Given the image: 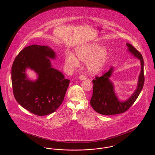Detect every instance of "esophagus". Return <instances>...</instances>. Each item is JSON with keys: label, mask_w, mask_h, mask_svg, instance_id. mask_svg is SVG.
<instances>
[{"label": "esophagus", "mask_w": 155, "mask_h": 155, "mask_svg": "<svg viewBox=\"0 0 155 155\" xmlns=\"http://www.w3.org/2000/svg\"><path fill=\"white\" fill-rule=\"evenodd\" d=\"M79 78H80V79L81 80H85L87 79L86 76H85V75H83V74L80 75V77H79Z\"/></svg>", "instance_id": "1"}]
</instances>
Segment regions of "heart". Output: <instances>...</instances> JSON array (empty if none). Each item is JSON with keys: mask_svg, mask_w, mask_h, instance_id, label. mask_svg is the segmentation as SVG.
Here are the masks:
<instances>
[{"mask_svg": "<svg viewBox=\"0 0 155 155\" xmlns=\"http://www.w3.org/2000/svg\"><path fill=\"white\" fill-rule=\"evenodd\" d=\"M97 44H89L78 48L75 53L77 58L87 63L89 73L95 74L101 73L106 66L109 58V53L106 48ZM66 64L68 67L80 66V61L72 53H68L66 56Z\"/></svg>", "mask_w": 155, "mask_h": 155, "instance_id": "heart-1", "label": "heart"}]
</instances>
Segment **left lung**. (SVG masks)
<instances>
[{"label":"left lung","mask_w":155,"mask_h":155,"mask_svg":"<svg viewBox=\"0 0 155 155\" xmlns=\"http://www.w3.org/2000/svg\"><path fill=\"white\" fill-rule=\"evenodd\" d=\"M128 51L140 60L141 70L138 78L137 88L133 95L123 102L119 101L114 92V85L109 78L113 72V67L101 77H96L94 83L93 94L90 103L94 110L103 115H114L127 110L135 102L143 87L145 78L143 74V60L142 54L132 45L126 44Z\"/></svg>","instance_id":"obj_1"}]
</instances>
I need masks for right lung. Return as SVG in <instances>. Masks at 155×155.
I'll list each match as a JSON object with an SVG mask.
<instances>
[{"label": "right lung", "instance_id": "right-lung-1", "mask_svg": "<svg viewBox=\"0 0 155 155\" xmlns=\"http://www.w3.org/2000/svg\"><path fill=\"white\" fill-rule=\"evenodd\" d=\"M50 59L56 54L48 46L32 45L21 51L12 67V82L15 100L23 108L38 116L54 112L63 102L70 80L53 68ZM26 68L38 75L31 81L26 75Z\"/></svg>", "mask_w": 155, "mask_h": 155}]
</instances>
